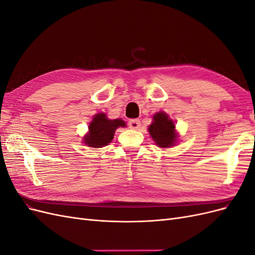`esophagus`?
I'll return each mask as SVG.
<instances>
[{
	"mask_svg": "<svg viewBox=\"0 0 255 255\" xmlns=\"http://www.w3.org/2000/svg\"><path fill=\"white\" fill-rule=\"evenodd\" d=\"M128 127L132 129H138L140 128V121L138 119H132L128 121Z\"/></svg>",
	"mask_w": 255,
	"mask_h": 255,
	"instance_id": "34e87169",
	"label": "esophagus"
}]
</instances>
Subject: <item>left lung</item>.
Returning a JSON list of instances; mask_svg holds the SVG:
<instances>
[{
    "label": "left lung",
    "mask_w": 255,
    "mask_h": 255,
    "mask_svg": "<svg viewBox=\"0 0 255 255\" xmlns=\"http://www.w3.org/2000/svg\"><path fill=\"white\" fill-rule=\"evenodd\" d=\"M174 128V122L169 119L165 113H157L153 117L152 125L149 127V132L158 146L169 148L173 145L176 140Z\"/></svg>",
    "instance_id": "left-lung-1"
}]
</instances>
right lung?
Here are the masks:
<instances>
[{"label": "right lung", "mask_w": 255, "mask_h": 255, "mask_svg": "<svg viewBox=\"0 0 255 255\" xmlns=\"http://www.w3.org/2000/svg\"><path fill=\"white\" fill-rule=\"evenodd\" d=\"M119 127H126V122L121 119L110 120L105 114H97L89 125V133L84 138L85 143L91 148H102L113 140L115 130Z\"/></svg>", "instance_id": "right-lung-1"}]
</instances>
